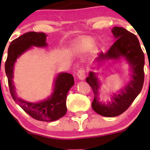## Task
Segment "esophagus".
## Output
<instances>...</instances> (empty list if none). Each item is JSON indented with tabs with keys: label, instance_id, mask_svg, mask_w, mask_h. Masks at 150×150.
<instances>
[{
	"label": "esophagus",
	"instance_id": "esophagus-1",
	"mask_svg": "<svg viewBox=\"0 0 150 150\" xmlns=\"http://www.w3.org/2000/svg\"><path fill=\"white\" fill-rule=\"evenodd\" d=\"M77 75H78V78L80 80L83 81L86 78V70L84 69H81L78 71L77 72Z\"/></svg>",
	"mask_w": 150,
	"mask_h": 150
}]
</instances>
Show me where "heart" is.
<instances>
[{
    "label": "heart",
    "mask_w": 150,
    "mask_h": 150,
    "mask_svg": "<svg viewBox=\"0 0 150 150\" xmlns=\"http://www.w3.org/2000/svg\"><path fill=\"white\" fill-rule=\"evenodd\" d=\"M93 40H92L91 38H85L81 42V46L83 47V48H88L93 46Z\"/></svg>",
    "instance_id": "obj_1"
}]
</instances>
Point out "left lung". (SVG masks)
I'll return each mask as SVG.
<instances>
[{
  "label": "left lung",
  "mask_w": 150,
  "mask_h": 150,
  "mask_svg": "<svg viewBox=\"0 0 150 150\" xmlns=\"http://www.w3.org/2000/svg\"><path fill=\"white\" fill-rule=\"evenodd\" d=\"M112 33L116 41L107 52L99 53L96 60L98 62H101L105 60H118L121 57H124L131 65L132 72L131 81L120 91L119 94L115 93L112 98V102L106 104L99 100L98 91L100 82L96 74L90 72L88 77L86 78V82L90 85L94 93L92 108L100 115L109 117L120 115L130 107L139 94L144 81V54L137 36L120 27H114Z\"/></svg>",
  "instance_id": "obj_1"
}]
</instances>
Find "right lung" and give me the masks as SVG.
<instances>
[{"mask_svg": "<svg viewBox=\"0 0 150 150\" xmlns=\"http://www.w3.org/2000/svg\"><path fill=\"white\" fill-rule=\"evenodd\" d=\"M46 35L43 33L29 32L11 41L8 49L5 71L8 78L10 93L13 100L32 117L40 121L51 122L63 117L67 112L66 99L68 91L75 84L71 74L62 72L57 75L52 94L40 102H28L18 98L13 83V66L16 59L32 46H47Z\"/></svg>", "mask_w": 150, "mask_h": 150, "instance_id": "right-lung-1", "label": "right lung"}]
</instances>
